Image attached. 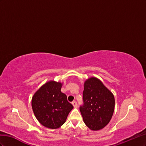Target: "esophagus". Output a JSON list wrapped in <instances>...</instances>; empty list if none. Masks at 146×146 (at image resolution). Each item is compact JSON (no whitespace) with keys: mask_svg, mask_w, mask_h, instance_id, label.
Wrapping results in <instances>:
<instances>
[{"mask_svg":"<svg viewBox=\"0 0 146 146\" xmlns=\"http://www.w3.org/2000/svg\"><path fill=\"white\" fill-rule=\"evenodd\" d=\"M72 105H73V106L74 108H76L78 106V104H77V102L76 101H74L72 102Z\"/></svg>","mask_w":146,"mask_h":146,"instance_id":"34e87169","label":"esophagus"}]
</instances>
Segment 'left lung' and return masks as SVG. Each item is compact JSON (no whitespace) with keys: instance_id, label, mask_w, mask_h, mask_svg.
Returning <instances> with one entry per match:
<instances>
[{"instance_id":"1","label":"left lung","mask_w":146,"mask_h":146,"mask_svg":"<svg viewBox=\"0 0 146 146\" xmlns=\"http://www.w3.org/2000/svg\"><path fill=\"white\" fill-rule=\"evenodd\" d=\"M83 105L80 110L84 122L92 130H99L110 122L113 114L115 100L113 94L96 78L84 82Z\"/></svg>"}]
</instances>
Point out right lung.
Here are the masks:
<instances>
[{
  "instance_id": "1",
  "label": "right lung",
  "mask_w": 146,
  "mask_h": 146,
  "mask_svg": "<svg viewBox=\"0 0 146 146\" xmlns=\"http://www.w3.org/2000/svg\"><path fill=\"white\" fill-rule=\"evenodd\" d=\"M62 84L55 81L46 83L32 97V106L36 118L43 126L56 129L62 126L73 106L61 92Z\"/></svg>"
}]
</instances>
